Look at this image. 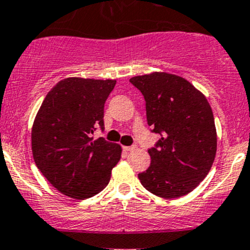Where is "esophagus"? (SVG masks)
<instances>
[{"label": "esophagus", "mask_w": 250, "mask_h": 250, "mask_svg": "<svg viewBox=\"0 0 250 250\" xmlns=\"http://www.w3.org/2000/svg\"><path fill=\"white\" fill-rule=\"evenodd\" d=\"M123 148H124V150H126V151H131V150H133V149H136V148H137V146H136V144H133V146H123Z\"/></svg>", "instance_id": "esophagus-1"}]
</instances>
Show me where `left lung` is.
I'll return each mask as SVG.
<instances>
[{"label": "left lung", "instance_id": "left-lung-1", "mask_svg": "<svg viewBox=\"0 0 250 250\" xmlns=\"http://www.w3.org/2000/svg\"><path fill=\"white\" fill-rule=\"evenodd\" d=\"M130 83L142 92L150 131L160 135L148 150L150 166L138 178L159 197L189 194L207 176L217 153L207 99L184 78L164 72L133 77Z\"/></svg>", "mask_w": 250, "mask_h": 250}]
</instances>
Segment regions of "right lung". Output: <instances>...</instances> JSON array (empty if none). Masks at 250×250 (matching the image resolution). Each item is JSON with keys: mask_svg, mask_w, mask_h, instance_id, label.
Instances as JSON below:
<instances>
[{"mask_svg": "<svg viewBox=\"0 0 250 250\" xmlns=\"http://www.w3.org/2000/svg\"><path fill=\"white\" fill-rule=\"evenodd\" d=\"M117 82L66 78L45 96L32 127V154L43 176L73 199H89L107 187L122 156L104 137V104Z\"/></svg>", "mask_w": 250, "mask_h": 250, "instance_id": "right-lung-1", "label": "right lung"}]
</instances>
